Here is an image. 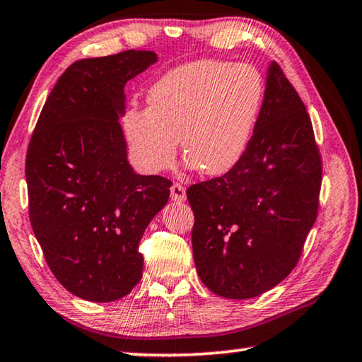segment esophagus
Here are the masks:
<instances>
[{"instance_id": "esophagus-1", "label": "esophagus", "mask_w": 362, "mask_h": 362, "mask_svg": "<svg viewBox=\"0 0 362 362\" xmlns=\"http://www.w3.org/2000/svg\"><path fill=\"white\" fill-rule=\"evenodd\" d=\"M170 198H173L175 203H183V201L187 199L185 187H183L182 183H174V185L170 187Z\"/></svg>"}]
</instances>
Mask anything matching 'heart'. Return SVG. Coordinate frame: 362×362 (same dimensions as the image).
Segmentation results:
<instances>
[{
    "label": "heart",
    "mask_w": 362,
    "mask_h": 362,
    "mask_svg": "<svg viewBox=\"0 0 362 362\" xmlns=\"http://www.w3.org/2000/svg\"><path fill=\"white\" fill-rule=\"evenodd\" d=\"M263 94V78L250 65L199 60L170 70L148 90V110H127L122 118L137 166L168 169L180 139L183 155L201 173H228L250 144Z\"/></svg>",
    "instance_id": "1"
}]
</instances>
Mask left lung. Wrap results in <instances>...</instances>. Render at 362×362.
Returning a JSON list of instances; mask_svg holds the SVG:
<instances>
[{
  "mask_svg": "<svg viewBox=\"0 0 362 362\" xmlns=\"http://www.w3.org/2000/svg\"><path fill=\"white\" fill-rule=\"evenodd\" d=\"M322 161L302 99L278 64L240 163L194 183L193 259L207 289L252 298L289 276L320 209Z\"/></svg>",
  "mask_w": 362,
  "mask_h": 362,
  "instance_id": "obj_1",
  "label": "left lung"
}]
</instances>
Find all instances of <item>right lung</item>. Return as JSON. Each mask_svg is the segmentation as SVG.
<instances>
[{
	"instance_id": "1",
	"label": "right lung",
	"mask_w": 362,
	"mask_h": 362,
	"mask_svg": "<svg viewBox=\"0 0 362 362\" xmlns=\"http://www.w3.org/2000/svg\"><path fill=\"white\" fill-rule=\"evenodd\" d=\"M156 60L134 49L76 60L28 144L30 223L54 276L89 302H113L139 284L140 240L169 199V179L134 173L118 122L126 83Z\"/></svg>"
}]
</instances>
